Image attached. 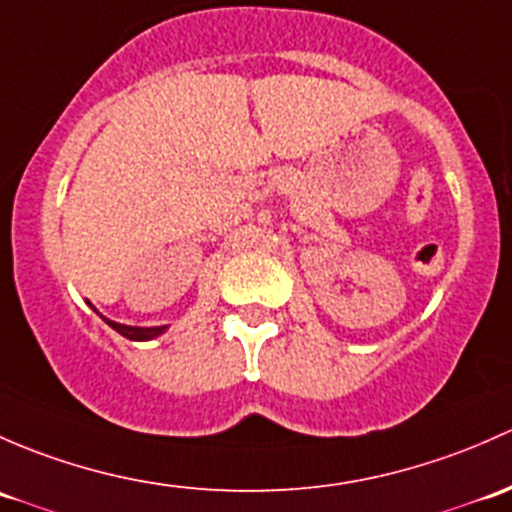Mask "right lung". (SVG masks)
I'll list each match as a JSON object with an SVG mask.
<instances>
[{
	"instance_id": "obj_1",
	"label": "right lung",
	"mask_w": 512,
	"mask_h": 512,
	"mask_svg": "<svg viewBox=\"0 0 512 512\" xmlns=\"http://www.w3.org/2000/svg\"><path fill=\"white\" fill-rule=\"evenodd\" d=\"M105 323L110 325V328L115 330V333H120L123 337H128V340H152V337L162 335L167 330V325H160V328H135V325H120V323H113V320L103 318Z\"/></svg>"
}]
</instances>
